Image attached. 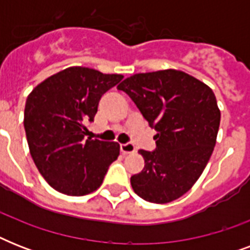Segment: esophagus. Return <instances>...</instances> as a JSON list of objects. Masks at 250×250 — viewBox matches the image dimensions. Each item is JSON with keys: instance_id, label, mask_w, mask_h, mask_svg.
Listing matches in <instances>:
<instances>
[{"instance_id": "obj_1", "label": "esophagus", "mask_w": 250, "mask_h": 250, "mask_svg": "<svg viewBox=\"0 0 250 250\" xmlns=\"http://www.w3.org/2000/svg\"><path fill=\"white\" fill-rule=\"evenodd\" d=\"M121 152L123 154H131V153H135L136 152V148L133 146L132 144H122L121 145Z\"/></svg>"}]
</instances>
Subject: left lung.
Here are the masks:
<instances>
[{"label":"left lung","instance_id":"left-lung-1","mask_svg":"<svg viewBox=\"0 0 250 250\" xmlns=\"http://www.w3.org/2000/svg\"><path fill=\"white\" fill-rule=\"evenodd\" d=\"M157 131V148L139 150L141 172L131 176L137 196L167 204L193 187L215 146L221 111L211 88L178 70L136 74L117 86Z\"/></svg>","mask_w":250,"mask_h":250}]
</instances>
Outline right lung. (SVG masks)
<instances>
[{"label": "right lung", "instance_id": "1", "mask_svg": "<svg viewBox=\"0 0 250 250\" xmlns=\"http://www.w3.org/2000/svg\"><path fill=\"white\" fill-rule=\"evenodd\" d=\"M123 76L88 67H68L45 79L28 94L24 129L40 174L68 196L92 193L119 156V144L86 139L101 97Z\"/></svg>", "mask_w": 250, "mask_h": 250}]
</instances>
